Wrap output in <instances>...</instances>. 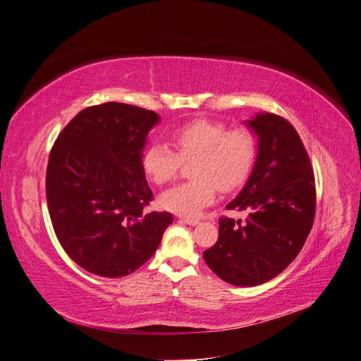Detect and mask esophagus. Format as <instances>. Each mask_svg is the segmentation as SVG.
<instances>
[{"label":"esophagus","instance_id":"esophagus-1","mask_svg":"<svg viewBox=\"0 0 361 361\" xmlns=\"http://www.w3.org/2000/svg\"><path fill=\"white\" fill-rule=\"evenodd\" d=\"M183 222L184 224H187V225H191V226H195V225H199V219H195V218H183Z\"/></svg>","mask_w":361,"mask_h":361}]
</instances>
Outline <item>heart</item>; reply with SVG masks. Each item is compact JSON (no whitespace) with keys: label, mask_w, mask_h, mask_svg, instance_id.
<instances>
[{"label":"heart","mask_w":361,"mask_h":361,"mask_svg":"<svg viewBox=\"0 0 361 361\" xmlns=\"http://www.w3.org/2000/svg\"><path fill=\"white\" fill-rule=\"evenodd\" d=\"M177 152L162 140L152 142L142 155L145 176L157 185L173 181L183 162L193 161L190 176L159 197V204L183 216H196L221 191H232L250 176L258 155V139L247 128L228 130L222 122L196 118L171 132Z\"/></svg>","instance_id":"b5f03b06"}]
</instances>
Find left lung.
<instances>
[{
    "label": "left lung",
    "instance_id": "8db88e82",
    "mask_svg": "<svg viewBox=\"0 0 361 361\" xmlns=\"http://www.w3.org/2000/svg\"><path fill=\"white\" fill-rule=\"evenodd\" d=\"M258 136L252 173L226 209L248 218L219 219V238L203 252L210 270L233 286H258L280 274L300 252L314 225V170L296 129L281 116L247 120Z\"/></svg>",
    "mask_w": 361,
    "mask_h": 361
}]
</instances>
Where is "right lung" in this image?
<instances>
[{"label":"right lung","mask_w":361,"mask_h":361,"mask_svg":"<svg viewBox=\"0 0 361 361\" xmlns=\"http://www.w3.org/2000/svg\"><path fill=\"white\" fill-rule=\"evenodd\" d=\"M159 116L125 103L80 111L55 140L46 199L65 252L84 270L123 277L157 251L173 224L168 212L143 213L154 199L142 151Z\"/></svg>","instance_id":"1"}]
</instances>
